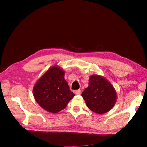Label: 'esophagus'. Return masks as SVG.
Returning <instances> with one entry per match:
<instances>
[{"label": "esophagus", "instance_id": "34e87169", "mask_svg": "<svg viewBox=\"0 0 147 147\" xmlns=\"http://www.w3.org/2000/svg\"><path fill=\"white\" fill-rule=\"evenodd\" d=\"M81 93H82V91H81V90H77L75 92V94H76V95H80V94H81Z\"/></svg>", "mask_w": 147, "mask_h": 147}]
</instances>
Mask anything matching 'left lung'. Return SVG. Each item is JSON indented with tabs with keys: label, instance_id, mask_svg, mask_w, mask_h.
Listing matches in <instances>:
<instances>
[{
	"label": "left lung",
	"instance_id": "8db88e82",
	"mask_svg": "<svg viewBox=\"0 0 147 147\" xmlns=\"http://www.w3.org/2000/svg\"><path fill=\"white\" fill-rule=\"evenodd\" d=\"M88 107L92 112L104 114L112 109L117 99L113 86L105 78L92 75L89 79V86L82 94Z\"/></svg>",
	"mask_w": 147,
	"mask_h": 147
}]
</instances>
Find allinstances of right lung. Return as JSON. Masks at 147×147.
<instances>
[{"instance_id":"add662e5","label":"right lung","mask_w":147,"mask_h":147,"mask_svg":"<svg viewBox=\"0 0 147 147\" xmlns=\"http://www.w3.org/2000/svg\"><path fill=\"white\" fill-rule=\"evenodd\" d=\"M61 67L53 65L40 78L33 88L37 104L48 112L56 113L65 109L75 94L70 91Z\"/></svg>"}]
</instances>
